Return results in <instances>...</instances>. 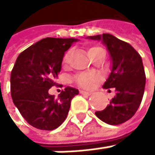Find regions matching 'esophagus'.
<instances>
[{"instance_id":"34e87169","label":"esophagus","mask_w":155,"mask_h":155,"mask_svg":"<svg viewBox=\"0 0 155 155\" xmlns=\"http://www.w3.org/2000/svg\"><path fill=\"white\" fill-rule=\"evenodd\" d=\"M80 93H81L82 95H85V96H91V95L93 94V93L90 92V91H84V90H81Z\"/></svg>"}]
</instances>
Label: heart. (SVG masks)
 Instances as JSON below:
<instances>
[{"instance_id":"1","label":"heart","mask_w":155,"mask_h":155,"mask_svg":"<svg viewBox=\"0 0 155 155\" xmlns=\"http://www.w3.org/2000/svg\"><path fill=\"white\" fill-rule=\"evenodd\" d=\"M98 49H100V47H97V46L90 47L88 49V55L92 54V53L96 52ZM68 59H69V53L66 54V56L64 57L63 65L67 64ZM75 82L77 84L80 85L83 88H91L97 82V77L94 74H82V75H79L78 77H77V78L75 79Z\"/></svg>"}]
</instances>
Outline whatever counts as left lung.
Here are the masks:
<instances>
[{"instance_id": "left-lung-1", "label": "left lung", "mask_w": 155, "mask_h": 155, "mask_svg": "<svg viewBox=\"0 0 155 155\" xmlns=\"http://www.w3.org/2000/svg\"><path fill=\"white\" fill-rule=\"evenodd\" d=\"M87 38L101 41L106 45L111 58V71L103 88L115 89V96L110 104L96 111V115L109 124H123L136 114L143 97L146 77L141 57L129 44L111 34Z\"/></svg>"}]
</instances>
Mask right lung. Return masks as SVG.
<instances>
[{
    "mask_svg": "<svg viewBox=\"0 0 155 155\" xmlns=\"http://www.w3.org/2000/svg\"><path fill=\"white\" fill-rule=\"evenodd\" d=\"M77 41L45 38L17 57L11 72V96L21 115L33 127L53 130L67 118L78 89L67 86L58 97L48 91L56 84L65 52Z\"/></svg>",
    "mask_w": 155,
    "mask_h": 155,
    "instance_id": "1",
    "label": "right lung"
}]
</instances>
